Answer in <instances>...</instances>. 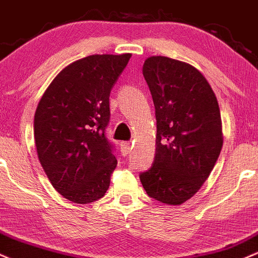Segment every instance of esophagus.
Wrapping results in <instances>:
<instances>
[{
    "mask_svg": "<svg viewBox=\"0 0 258 258\" xmlns=\"http://www.w3.org/2000/svg\"><path fill=\"white\" fill-rule=\"evenodd\" d=\"M130 143L128 141H123V143H120V151L123 153V156H126L128 153L130 152Z\"/></svg>",
    "mask_w": 258,
    "mask_h": 258,
    "instance_id": "esophagus-1",
    "label": "esophagus"
}]
</instances>
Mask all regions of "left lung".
<instances>
[{
  "label": "left lung",
  "instance_id": "obj_1",
  "mask_svg": "<svg viewBox=\"0 0 258 258\" xmlns=\"http://www.w3.org/2000/svg\"><path fill=\"white\" fill-rule=\"evenodd\" d=\"M143 74L156 109L155 160L140 180L150 198L181 205L199 191L223 146L218 101L195 67L163 56L145 60Z\"/></svg>",
  "mask_w": 258,
  "mask_h": 258
}]
</instances>
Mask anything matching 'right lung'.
Here are the masks:
<instances>
[{"label": "right lung", "mask_w": 258, "mask_h": 258, "mask_svg": "<svg viewBox=\"0 0 258 258\" xmlns=\"http://www.w3.org/2000/svg\"><path fill=\"white\" fill-rule=\"evenodd\" d=\"M130 53L92 54L58 73L37 105L34 138L52 186L74 204L105 196L117 167L106 137L109 94Z\"/></svg>", "instance_id": "1"}]
</instances>
